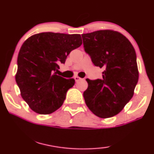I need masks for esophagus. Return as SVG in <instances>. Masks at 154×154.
Segmentation results:
<instances>
[{
    "label": "esophagus",
    "mask_w": 154,
    "mask_h": 154,
    "mask_svg": "<svg viewBox=\"0 0 154 154\" xmlns=\"http://www.w3.org/2000/svg\"><path fill=\"white\" fill-rule=\"evenodd\" d=\"M74 79H75V81H79L80 80H81V79L80 77H79V76H77V75H75V76H74Z\"/></svg>",
    "instance_id": "1"
}]
</instances>
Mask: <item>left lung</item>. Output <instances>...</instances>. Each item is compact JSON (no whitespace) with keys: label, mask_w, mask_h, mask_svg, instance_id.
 I'll return each mask as SVG.
<instances>
[{"label":"left lung","mask_w":154,"mask_h":154,"mask_svg":"<svg viewBox=\"0 0 154 154\" xmlns=\"http://www.w3.org/2000/svg\"><path fill=\"white\" fill-rule=\"evenodd\" d=\"M82 38L85 51L93 64L105 70L102 79H86L85 103L100 118L115 116L133 97L138 83L134 49L127 37L109 29L83 34Z\"/></svg>","instance_id":"8db88e82"}]
</instances>
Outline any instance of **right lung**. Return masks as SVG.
I'll return each mask as SVG.
<instances>
[{
    "label": "right lung",
    "mask_w": 154,
    "mask_h": 154,
    "mask_svg": "<svg viewBox=\"0 0 154 154\" xmlns=\"http://www.w3.org/2000/svg\"><path fill=\"white\" fill-rule=\"evenodd\" d=\"M81 45L80 35L42 32L31 36L22 45L15 81L22 97L34 112L48 115L63 105L75 80L66 79L55 71Z\"/></svg>",
    "instance_id": "1"
}]
</instances>
